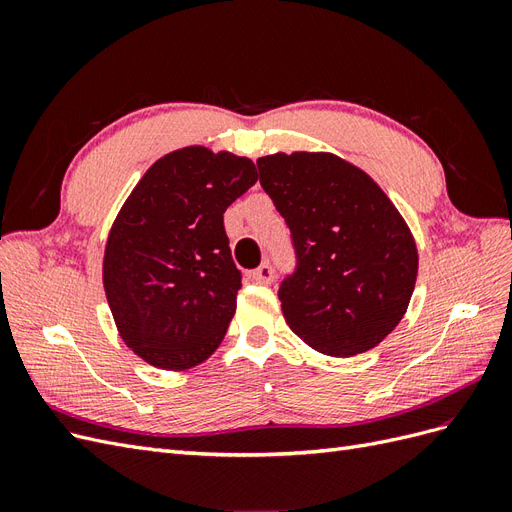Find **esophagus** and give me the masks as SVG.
I'll return each instance as SVG.
<instances>
[{
	"instance_id": "1",
	"label": "esophagus",
	"mask_w": 512,
	"mask_h": 512,
	"mask_svg": "<svg viewBox=\"0 0 512 512\" xmlns=\"http://www.w3.org/2000/svg\"><path fill=\"white\" fill-rule=\"evenodd\" d=\"M252 280L258 284H271L273 282V267L269 262H262L258 269L252 271Z\"/></svg>"
}]
</instances>
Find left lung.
Returning <instances> with one entry per match:
<instances>
[{
    "label": "left lung",
    "mask_w": 512,
    "mask_h": 512,
    "mask_svg": "<svg viewBox=\"0 0 512 512\" xmlns=\"http://www.w3.org/2000/svg\"><path fill=\"white\" fill-rule=\"evenodd\" d=\"M256 164L297 254L277 292L288 327L329 356L378 346L416 284L418 252L401 213L374 179L333 153H273Z\"/></svg>",
    "instance_id": "8db88e82"
}]
</instances>
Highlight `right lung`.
Masks as SVG:
<instances>
[{
	"mask_svg": "<svg viewBox=\"0 0 512 512\" xmlns=\"http://www.w3.org/2000/svg\"><path fill=\"white\" fill-rule=\"evenodd\" d=\"M258 181L250 158L183 147L153 164L108 232L102 280L119 335L153 367L207 361L237 309L224 211Z\"/></svg>",
	"mask_w": 512,
	"mask_h": 512,
	"instance_id": "obj_1",
	"label": "right lung"
}]
</instances>
